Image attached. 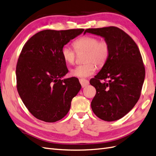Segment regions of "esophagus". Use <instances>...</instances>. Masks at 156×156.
Instances as JSON below:
<instances>
[{
  "mask_svg": "<svg viewBox=\"0 0 156 156\" xmlns=\"http://www.w3.org/2000/svg\"><path fill=\"white\" fill-rule=\"evenodd\" d=\"M79 83H81L82 87H85L86 86L88 85V84H89V81H88V80L84 79H80Z\"/></svg>",
  "mask_w": 156,
  "mask_h": 156,
  "instance_id": "obj_1",
  "label": "esophagus"
}]
</instances>
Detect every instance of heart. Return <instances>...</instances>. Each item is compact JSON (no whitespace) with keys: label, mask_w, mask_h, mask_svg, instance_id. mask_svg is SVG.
Masks as SVG:
<instances>
[{"label":"heart","mask_w":156,"mask_h":156,"mask_svg":"<svg viewBox=\"0 0 156 156\" xmlns=\"http://www.w3.org/2000/svg\"><path fill=\"white\" fill-rule=\"evenodd\" d=\"M73 45L77 53H86L83 59L84 64L77 66L71 71V75L74 77L91 76L96 72L95 65L98 68H102L107 62L111 55L109 42L105 40H100L96 36H81L73 42ZM75 51L68 46L63 47L61 55L65 63L68 65L74 64L76 59Z\"/></svg>","instance_id":"obj_1"}]
</instances>
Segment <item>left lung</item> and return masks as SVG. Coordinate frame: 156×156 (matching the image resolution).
I'll use <instances>...</instances> for the list:
<instances>
[{
	"mask_svg": "<svg viewBox=\"0 0 156 156\" xmlns=\"http://www.w3.org/2000/svg\"><path fill=\"white\" fill-rule=\"evenodd\" d=\"M111 45V55L94 78L90 80L96 94L92 109L100 119L111 122L127 114L138 101L145 77V68L138 46L124 30L116 27L88 29Z\"/></svg>",
	"mask_w": 156,
	"mask_h": 156,
	"instance_id": "left-lung-1",
	"label": "left lung"
}]
</instances>
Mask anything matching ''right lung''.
Masks as SVG:
<instances>
[{
  "mask_svg": "<svg viewBox=\"0 0 156 156\" xmlns=\"http://www.w3.org/2000/svg\"><path fill=\"white\" fill-rule=\"evenodd\" d=\"M83 31L42 30L23 46L16 66L17 89L27 109L36 119L55 122L68 112L81 85L76 77L60 79L68 72L61 51Z\"/></svg>",
  "mask_w": 156,
  "mask_h": 156,
  "instance_id": "add662e5",
  "label": "right lung"
}]
</instances>
